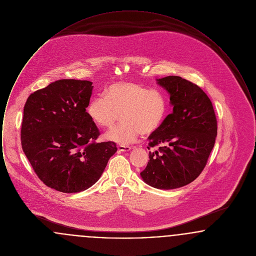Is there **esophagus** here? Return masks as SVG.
Returning a JSON list of instances; mask_svg holds the SVG:
<instances>
[{
    "label": "esophagus",
    "instance_id": "obj_1",
    "mask_svg": "<svg viewBox=\"0 0 256 256\" xmlns=\"http://www.w3.org/2000/svg\"><path fill=\"white\" fill-rule=\"evenodd\" d=\"M118 150H119L120 152H130V150H132V146H122V145H120V146H118Z\"/></svg>",
    "mask_w": 256,
    "mask_h": 256
}]
</instances>
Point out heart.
Segmentation results:
<instances>
[{"mask_svg": "<svg viewBox=\"0 0 256 256\" xmlns=\"http://www.w3.org/2000/svg\"><path fill=\"white\" fill-rule=\"evenodd\" d=\"M168 110L166 97L134 82H116L104 89L102 97L92 98L86 108L91 121L100 128L122 124L104 135L108 141L122 146L134 144L141 132H156L164 121Z\"/></svg>", "mask_w": 256, "mask_h": 256, "instance_id": "heart-1", "label": "heart"}]
</instances>
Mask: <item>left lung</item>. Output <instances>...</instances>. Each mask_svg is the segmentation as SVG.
<instances>
[{"label":"left lung","instance_id":"8db88e82","mask_svg":"<svg viewBox=\"0 0 256 256\" xmlns=\"http://www.w3.org/2000/svg\"><path fill=\"white\" fill-rule=\"evenodd\" d=\"M170 95L172 112L148 136L150 160L140 176L148 185L170 190L194 182L206 165L217 136V120L206 94L178 76L158 78Z\"/></svg>","mask_w":256,"mask_h":256}]
</instances>
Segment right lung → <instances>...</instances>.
Returning a JSON list of instances; mask_svg holds the SVG:
<instances>
[{
    "label": "right lung",
    "instance_id": "1",
    "mask_svg": "<svg viewBox=\"0 0 256 256\" xmlns=\"http://www.w3.org/2000/svg\"><path fill=\"white\" fill-rule=\"evenodd\" d=\"M92 84L60 80L30 94L24 104L23 152L37 176L63 193L94 185L117 152L114 142H95L100 132L86 113Z\"/></svg>",
    "mask_w": 256,
    "mask_h": 256
}]
</instances>
